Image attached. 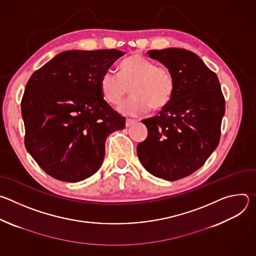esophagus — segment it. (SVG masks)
I'll use <instances>...</instances> for the list:
<instances>
[{
	"label": "esophagus",
	"instance_id": "obj_1",
	"mask_svg": "<svg viewBox=\"0 0 256 256\" xmlns=\"http://www.w3.org/2000/svg\"><path fill=\"white\" fill-rule=\"evenodd\" d=\"M134 122V120L126 118V126H132Z\"/></svg>",
	"mask_w": 256,
	"mask_h": 256
}]
</instances>
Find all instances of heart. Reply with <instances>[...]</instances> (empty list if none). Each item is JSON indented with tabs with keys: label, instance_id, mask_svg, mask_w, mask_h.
Returning <instances> with one entry per match:
<instances>
[{
	"label": "heart",
	"instance_id": "b5f03b06",
	"mask_svg": "<svg viewBox=\"0 0 256 256\" xmlns=\"http://www.w3.org/2000/svg\"><path fill=\"white\" fill-rule=\"evenodd\" d=\"M134 95L118 107L120 112L136 116L149 112L150 107L159 110L171 100L175 90L172 70L166 66L134 54L120 64V75L107 72L100 80L103 98L112 105L120 104L128 94Z\"/></svg>",
	"mask_w": 256,
	"mask_h": 256
}]
</instances>
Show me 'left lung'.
I'll list each match as a JSON object with an SVG mask.
<instances>
[{
    "mask_svg": "<svg viewBox=\"0 0 256 256\" xmlns=\"http://www.w3.org/2000/svg\"><path fill=\"white\" fill-rule=\"evenodd\" d=\"M148 54L172 70L175 90L158 116L142 120L148 136L136 153L152 175L174 181L200 169L218 147L225 98L216 72L194 52L170 48Z\"/></svg>",
    "mask_w": 256,
    "mask_h": 256,
    "instance_id": "left-lung-1",
    "label": "left lung"
}]
</instances>
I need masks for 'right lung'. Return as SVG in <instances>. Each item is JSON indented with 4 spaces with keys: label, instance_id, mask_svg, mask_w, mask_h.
<instances>
[{
    "label": "right lung",
    "instance_id": "right-lung-1",
    "mask_svg": "<svg viewBox=\"0 0 256 256\" xmlns=\"http://www.w3.org/2000/svg\"><path fill=\"white\" fill-rule=\"evenodd\" d=\"M118 50H66L31 75L21 101L26 150L50 176L82 181L100 168L106 138L126 118L110 107L100 80Z\"/></svg>",
    "mask_w": 256,
    "mask_h": 256
}]
</instances>
